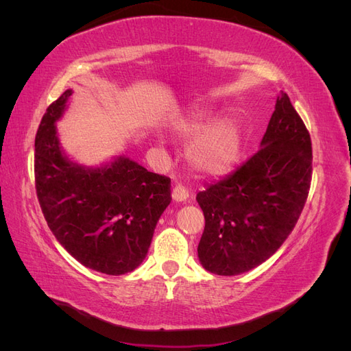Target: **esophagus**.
I'll return each instance as SVG.
<instances>
[{
	"label": "esophagus",
	"instance_id": "esophagus-1",
	"mask_svg": "<svg viewBox=\"0 0 351 351\" xmlns=\"http://www.w3.org/2000/svg\"><path fill=\"white\" fill-rule=\"evenodd\" d=\"M171 196H173V200L176 202H186L189 197V190L183 184H176V187L171 192Z\"/></svg>",
	"mask_w": 351,
	"mask_h": 351
}]
</instances>
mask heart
<instances>
[{
	"label": "heart",
	"mask_w": 351,
	"mask_h": 351,
	"mask_svg": "<svg viewBox=\"0 0 351 351\" xmlns=\"http://www.w3.org/2000/svg\"><path fill=\"white\" fill-rule=\"evenodd\" d=\"M176 136L190 141L186 158L193 171L205 177H219L234 167L241 151V132L232 119L209 124L204 112L190 114L174 127Z\"/></svg>",
	"instance_id": "obj_1"
}]
</instances>
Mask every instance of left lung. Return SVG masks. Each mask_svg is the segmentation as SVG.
Returning <instances> with one entry per match:
<instances>
[{
    "mask_svg": "<svg viewBox=\"0 0 351 351\" xmlns=\"http://www.w3.org/2000/svg\"><path fill=\"white\" fill-rule=\"evenodd\" d=\"M311 180V134L281 92L261 149L196 196L205 215L202 267L230 277L269 259L299 219Z\"/></svg>",
    "mask_w": 351,
    "mask_h": 351,
    "instance_id": "8db88e82",
    "label": "left lung"
}]
</instances>
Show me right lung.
Instances as JSON below:
<instances>
[{"instance_id":"right-lung-1","label":"right lung","mask_w":351,"mask_h":351,"mask_svg":"<svg viewBox=\"0 0 351 351\" xmlns=\"http://www.w3.org/2000/svg\"><path fill=\"white\" fill-rule=\"evenodd\" d=\"M67 89L47 108L35 137V183L52 234L86 268L108 275L143 262L154 230L171 202V180L124 155L97 168L62 152L56 123L67 108Z\"/></svg>"}]
</instances>
